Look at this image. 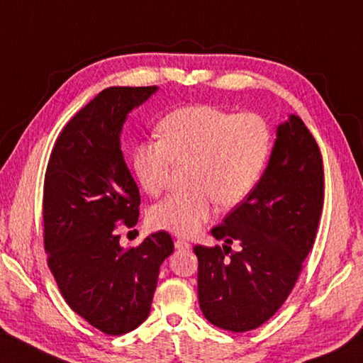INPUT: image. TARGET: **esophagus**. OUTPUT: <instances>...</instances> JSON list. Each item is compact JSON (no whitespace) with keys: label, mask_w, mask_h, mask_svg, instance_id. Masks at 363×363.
Listing matches in <instances>:
<instances>
[{"label":"esophagus","mask_w":363,"mask_h":363,"mask_svg":"<svg viewBox=\"0 0 363 363\" xmlns=\"http://www.w3.org/2000/svg\"><path fill=\"white\" fill-rule=\"evenodd\" d=\"M174 247L177 250H190V242H187L186 239H176L174 240Z\"/></svg>","instance_id":"obj_1"}]
</instances>
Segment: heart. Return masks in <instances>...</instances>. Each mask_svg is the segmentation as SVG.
Listing matches in <instances>:
<instances>
[{
  "instance_id": "obj_1",
  "label": "heart",
  "mask_w": 363,
  "mask_h": 363,
  "mask_svg": "<svg viewBox=\"0 0 363 363\" xmlns=\"http://www.w3.org/2000/svg\"><path fill=\"white\" fill-rule=\"evenodd\" d=\"M159 140L132 149V169L146 194L165 189L173 163L190 160L189 186L151 209L154 228L194 236L208 222L214 200L225 208L242 203L257 186L271 152L272 133L257 113L234 115L212 105H189L167 113Z\"/></svg>"
}]
</instances>
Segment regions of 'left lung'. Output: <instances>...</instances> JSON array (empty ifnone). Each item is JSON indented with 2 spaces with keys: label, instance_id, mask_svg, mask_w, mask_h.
I'll return each mask as SVG.
<instances>
[{
  "label": "left lung",
  "instance_id": "1",
  "mask_svg": "<svg viewBox=\"0 0 363 363\" xmlns=\"http://www.w3.org/2000/svg\"><path fill=\"white\" fill-rule=\"evenodd\" d=\"M323 201L321 152L303 121L289 115L277 127L271 157L252 194L212 228L225 244L194 248L198 301L209 323L247 332L277 313L313 247ZM233 242L241 245L239 252H230Z\"/></svg>",
  "mask_w": 363,
  "mask_h": 363
}]
</instances>
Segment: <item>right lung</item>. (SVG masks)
I'll return each instance as SVG.
<instances>
[{
	"instance_id": "right-lung-1",
	"label": "right lung",
	"mask_w": 363,
	"mask_h": 363,
	"mask_svg": "<svg viewBox=\"0 0 363 363\" xmlns=\"http://www.w3.org/2000/svg\"><path fill=\"white\" fill-rule=\"evenodd\" d=\"M157 86L106 88L60 133L44 182L48 267L77 315L108 335L137 329L151 310L159 269L174 250L165 231L135 248L119 244L118 223L138 222L140 190L121 151L127 115Z\"/></svg>"
}]
</instances>
